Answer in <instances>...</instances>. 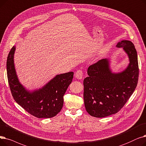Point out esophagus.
Wrapping results in <instances>:
<instances>
[{"label": "esophagus", "instance_id": "34e87169", "mask_svg": "<svg viewBox=\"0 0 146 146\" xmlns=\"http://www.w3.org/2000/svg\"><path fill=\"white\" fill-rule=\"evenodd\" d=\"M83 72L82 70H78L75 72V77L78 80H81L82 78Z\"/></svg>", "mask_w": 146, "mask_h": 146}]
</instances>
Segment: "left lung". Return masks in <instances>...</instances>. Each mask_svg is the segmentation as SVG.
<instances>
[{
    "label": "left lung",
    "mask_w": 146,
    "mask_h": 146,
    "mask_svg": "<svg viewBox=\"0 0 146 146\" xmlns=\"http://www.w3.org/2000/svg\"><path fill=\"white\" fill-rule=\"evenodd\" d=\"M116 46L122 48L127 54V67L119 72H112L110 59H103L88 67V77L83 81L86 109L96 117L118 112L133 94L138 83L139 69L134 44L129 40H122Z\"/></svg>",
    "instance_id": "left-lung-1"
}]
</instances>
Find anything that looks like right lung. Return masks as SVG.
<instances>
[{"mask_svg":"<svg viewBox=\"0 0 146 146\" xmlns=\"http://www.w3.org/2000/svg\"><path fill=\"white\" fill-rule=\"evenodd\" d=\"M16 47L13 46L6 62L8 80L12 95L19 105L38 118L56 116L64 105V95L73 78V72L58 74L42 87L30 90L19 81L14 64Z\"/></svg>","mask_w":146,"mask_h":146,"instance_id":"obj_1","label":"right lung"}]
</instances>
